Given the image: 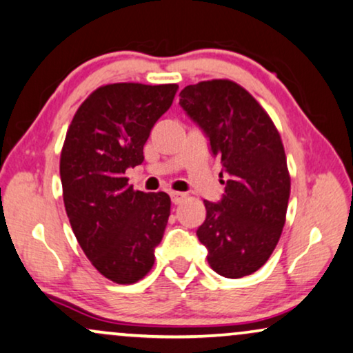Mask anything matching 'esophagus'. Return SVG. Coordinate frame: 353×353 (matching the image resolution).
<instances>
[{
    "mask_svg": "<svg viewBox=\"0 0 353 353\" xmlns=\"http://www.w3.org/2000/svg\"><path fill=\"white\" fill-rule=\"evenodd\" d=\"M169 195H171V201L174 205H179L185 199V194H182V192H171Z\"/></svg>",
    "mask_w": 353,
    "mask_h": 353,
    "instance_id": "obj_1",
    "label": "esophagus"
}]
</instances>
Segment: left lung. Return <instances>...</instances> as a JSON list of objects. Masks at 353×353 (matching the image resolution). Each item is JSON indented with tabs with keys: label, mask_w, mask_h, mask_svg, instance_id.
I'll return each instance as SVG.
<instances>
[{
	"label": "left lung",
	"mask_w": 353,
	"mask_h": 353,
	"mask_svg": "<svg viewBox=\"0 0 353 353\" xmlns=\"http://www.w3.org/2000/svg\"><path fill=\"white\" fill-rule=\"evenodd\" d=\"M179 97L223 163L221 176H228L221 200H203L206 218L196 237L218 274L243 278L265 265L283 232L290 194L283 142L265 110L236 82H200Z\"/></svg>",
	"instance_id": "obj_1"
}]
</instances>
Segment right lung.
I'll list each match as a JSON object with an SVG mask.
<instances>
[{
  "mask_svg": "<svg viewBox=\"0 0 353 353\" xmlns=\"http://www.w3.org/2000/svg\"><path fill=\"white\" fill-rule=\"evenodd\" d=\"M176 83H111L97 88L70 122L61 152L69 223L92 265L116 284L142 279L154 263L171 199L128 184L143 161L153 125L172 105Z\"/></svg>",
  "mask_w": 353,
  "mask_h": 353,
  "instance_id": "obj_1",
  "label": "right lung"
}]
</instances>
